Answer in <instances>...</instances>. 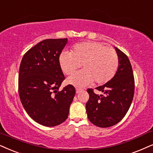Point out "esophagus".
I'll use <instances>...</instances> for the list:
<instances>
[{
  "mask_svg": "<svg viewBox=\"0 0 153 153\" xmlns=\"http://www.w3.org/2000/svg\"><path fill=\"white\" fill-rule=\"evenodd\" d=\"M83 90L82 88H76V93H79V92H82Z\"/></svg>",
  "mask_w": 153,
  "mask_h": 153,
  "instance_id": "esophagus-1",
  "label": "esophagus"
}]
</instances>
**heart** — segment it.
I'll list each match as a JSON object with an SVG mask.
<instances>
[{
  "mask_svg": "<svg viewBox=\"0 0 153 153\" xmlns=\"http://www.w3.org/2000/svg\"><path fill=\"white\" fill-rule=\"evenodd\" d=\"M59 63L66 75L74 73L82 65L84 70L71 75L67 82L84 86L93 80L97 84H104L111 80L119 68V58L112 48L100 42H86L75 45L72 52L63 51Z\"/></svg>",
  "mask_w": 153,
  "mask_h": 153,
  "instance_id": "b5f03b06",
  "label": "heart"
}]
</instances>
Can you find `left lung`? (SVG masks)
I'll list each match as a JSON object with an SVG mask.
<instances>
[{
  "instance_id": "obj_1",
  "label": "left lung",
  "mask_w": 153,
  "mask_h": 153,
  "mask_svg": "<svg viewBox=\"0 0 153 153\" xmlns=\"http://www.w3.org/2000/svg\"><path fill=\"white\" fill-rule=\"evenodd\" d=\"M119 58V68L114 76L102 86L96 88L104 94H97L92 89L87 90L90 97L86 111L91 123L107 128L122 120L133 101L135 81L132 66L128 56L115 47Z\"/></svg>"
}]
</instances>
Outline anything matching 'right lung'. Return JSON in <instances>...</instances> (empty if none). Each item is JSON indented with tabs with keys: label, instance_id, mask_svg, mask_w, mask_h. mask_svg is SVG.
Wrapping results in <instances>:
<instances>
[{
	"label": "right lung",
	"instance_id": "obj_1",
	"mask_svg": "<svg viewBox=\"0 0 153 153\" xmlns=\"http://www.w3.org/2000/svg\"><path fill=\"white\" fill-rule=\"evenodd\" d=\"M67 42V38L43 40L25 53L20 63V101L29 116L45 126L64 122L75 94L72 85L59 90L65 79L59 56Z\"/></svg>",
	"mask_w": 153,
	"mask_h": 153
}]
</instances>
